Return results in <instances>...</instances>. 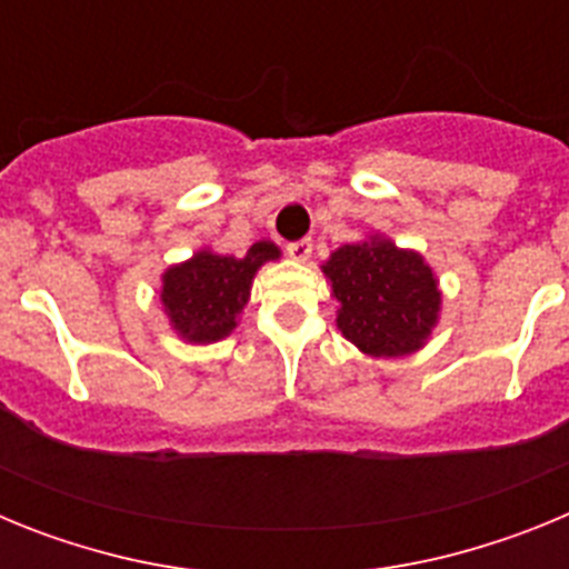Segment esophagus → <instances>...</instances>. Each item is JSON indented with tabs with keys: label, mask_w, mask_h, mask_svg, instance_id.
Wrapping results in <instances>:
<instances>
[{
	"label": "esophagus",
	"mask_w": 569,
	"mask_h": 569,
	"mask_svg": "<svg viewBox=\"0 0 569 569\" xmlns=\"http://www.w3.org/2000/svg\"><path fill=\"white\" fill-rule=\"evenodd\" d=\"M288 256L293 261H308L310 256H313V241H310V239L290 241V244H288Z\"/></svg>",
	"instance_id": "34e87169"
}]
</instances>
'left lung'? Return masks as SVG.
<instances>
[{
  "instance_id": "left-lung-1",
  "label": "left lung",
  "mask_w": 569,
  "mask_h": 569,
  "mask_svg": "<svg viewBox=\"0 0 569 569\" xmlns=\"http://www.w3.org/2000/svg\"><path fill=\"white\" fill-rule=\"evenodd\" d=\"M339 301L336 328L373 359L410 356L430 341L441 319L439 276L419 250L381 233L341 244L321 264Z\"/></svg>"
}]
</instances>
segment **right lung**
Wrapping results in <instances>:
<instances>
[{
  "mask_svg": "<svg viewBox=\"0 0 569 569\" xmlns=\"http://www.w3.org/2000/svg\"><path fill=\"white\" fill-rule=\"evenodd\" d=\"M281 259V248L259 239L248 253H216L199 248L190 259L170 264L162 273L159 301L173 330L184 345H213L239 328L241 310L248 308L250 288L261 264Z\"/></svg>",
  "mask_w": 569,
  "mask_h": 569,
  "instance_id": "add662e5",
  "label": "right lung"
}]
</instances>
